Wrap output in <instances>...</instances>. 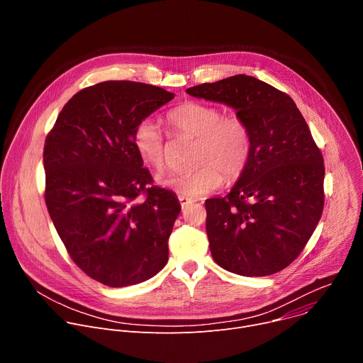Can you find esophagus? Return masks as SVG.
Returning a JSON list of instances; mask_svg holds the SVG:
<instances>
[{"instance_id":"1","label":"esophagus","mask_w":363,"mask_h":363,"mask_svg":"<svg viewBox=\"0 0 363 363\" xmlns=\"http://www.w3.org/2000/svg\"><path fill=\"white\" fill-rule=\"evenodd\" d=\"M178 199H179V203H181V206H182V210H185L186 208V206L192 202L189 198H186V196H178Z\"/></svg>"}]
</instances>
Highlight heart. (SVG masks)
Masks as SVG:
<instances>
[{"mask_svg": "<svg viewBox=\"0 0 363 363\" xmlns=\"http://www.w3.org/2000/svg\"><path fill=\"white\" fill-rule=\"evenodd\" d=\"M168 122L179 132L196 138L195 162L191 172H168L157 182L181 196L199 198L218 189L223 175L238 178L245 169L251 152L248 125L238 116H224L223 111L199 101H185L168 113ZM133 146L143 164L162 169L165 139L161 126L150 118L142 119L133 130Z\"/></svg>", "mask_w": 363, "mask_h": 363, "instance_id": "b5f03b06", "label": "heart"}]
</instances>
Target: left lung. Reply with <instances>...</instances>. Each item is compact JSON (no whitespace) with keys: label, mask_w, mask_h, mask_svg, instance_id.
I'll list each match as a JSON object with an SVG mask.
<instances>
[{"label":"left lung","mask_w":363,"mask_h":363,"mask_svg":"<svg viewBox=\"0 0 363 363\" xmlns=\"http://www.w3.org/2000/svg\"><path fill=\"white\" fill-rule=\"evenodd\" d=\"M186 93L233 108L251 133L250 160L224 198L205 201L216 263L262 277L293 263L323 211L320 149L293 99L251 76L202 83Z\"/></svg>","instance_id":"obj_1"}]
</instances>
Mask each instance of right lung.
<instances>
[{
  "mask_svg": "<svg viewBox=\"0 0 363 363\" xmlns=\"http://www.w3.org/2000/svg\"><path fill=\"white\" fill-rule=\"evenodd\" d=\"M174 96L145 83H97L66 103L45 138L51 221L73 262L105 286L142 283L168 263L181 203L171 191L150 186L133 130Z\"/></svg>",
  "mask_w": 363,
  "mask_h": 363,
  "instance_id": "add662e5",
  "label": "right lung"
}]
</instances>
